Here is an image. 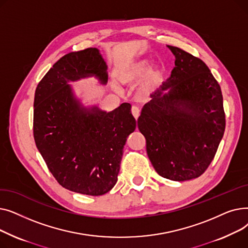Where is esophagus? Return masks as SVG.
I'll use <instances>...</instances> for the list:
<instances>
[{"instance_id":"34e87169","label":"esophagus","mask_w":248,"mask_h":248,"mask_svg":"<svg viewBox=\"0 0 248 248\" xmlns=\"http://www.w3.org/2000/svg\"><path fill=\"white\" fill-rule=\"evenodd\" d=\"M131 111H132V114L134 115L135 119L137 120L138 117H139V115H140V109H139V108H138V107H132Z\"/></svg>"}]
</instances>
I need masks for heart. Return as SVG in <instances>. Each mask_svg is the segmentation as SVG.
<instances>
[{"label":"heart","mask_w":248,"mask_h":248,"mask_svg":"<svg viewBox=\"0 0 248 248\" xmlns=\"http://www.w3.org/2000/svg\"><path fill=\"white\" fill-rule=\"evenodd\" d=\"M149 66H150L149 62L146 60H142L134 64L131 68L126 70L123 74L122 81L127 84L138 81L149 69ZM162 77H163V70L161 68H155L151 70L146 75L144 81H142L139 89V95L140 97L149 96L152 93H154V90L157 88V86L162 80Z\"/></svg>","instance_id":"1"}]
</instances>
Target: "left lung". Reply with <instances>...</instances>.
Returning a JSON list of instances; mask_svg holds the SVG:
<instances>
[{"label":"left lung","instance_id":"left-lung-1","mask_svg":"<svg viewBox=\"0 0 248 248\" xmlns=\"http://www.w3.org/2000/svg\"><path fill=\"white\" fill-rule=\"evenodd\" d=\"M168 47L175 67L142 108L138 127L155 170L182 182L198 178L211 164L225 131V112L220 85L207 65Z\"/></svg>","mask_w":248,"mask_h":248}]
</instances>
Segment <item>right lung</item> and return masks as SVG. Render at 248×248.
Returning a JSON list of instances; mask_svg holds the SVG:
<instances>
[{
    "mask_svg": "<svg viewBox=\"0 0 248 248\" xmlns=\"http://www.w3.org/2000/svg\"><path fill=\"white\" fill-rule=\"evenodd\" d=\"M89 75L103 84L108 81L107 65L96 48L70 52L49 69L35 91L33 134L49 171L63 188L100 196L117 182L136 120L126 102L110 112L80 107L67 81Z\"/></svg>",
    "mask_w": 248,
    "mask_h": 248,
    "instance_id": "1",
    "label": "right lung"
}]
</instances>
